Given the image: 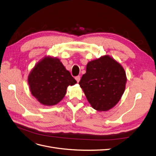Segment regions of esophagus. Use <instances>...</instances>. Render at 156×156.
Returning <instances> with one entry per match:
<instances>
[{"label":"esophagus","mask_w":156,"mask_h":156,"mask_svg":"<svg viewBox=\"0 0 156 156\" xmlns=\"http://www.w3.org/2000/svg\"><path fill=\"white\" fill-rule=\"evenodd\" d=\"M75 79H76V81L79 83V81H80V79H81V77H80L79 75H78V76L75 77Z\"/></svg>","instance_id":"34e87169"}]
</instances>
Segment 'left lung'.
Segmentation results:
<instances>
[{
  "label": "left lung",
  "mask_w": 156,
  "mask_h": 156,
  "mask_svg": "<svg viewBox=\"0 0 156 156\" xmlns=\"http://www.w3.org/2000/svg\"><path fill=\"white\" fill-rule=\"evenodd\" d=\"M126 74L124 68L108 55L90 61L79 84L92 107L107 111L121 99L126 88Z\"/></svg>",
  "instance_id": "left-lung-1"
}]
</instances>
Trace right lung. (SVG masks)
Segmentation results:
<instances>
[{
  "mask_svg": "<svg viewBox=\"0 0 156 156\" xmlns=\"http://www.w3.org/2000/svg\"><path fill=\"white\" fill-rule=\"evenodd\" d=\"M32 95L41 104L52 106L62 100L69 85L77 81L60 59L45 56L32 68L28 76Z\"/></svg>",
  "mask_w": 156,
  "mask_h": 156,
  "instance_id": "add662e5",
  "label": "right lung"
}]
</instances>
